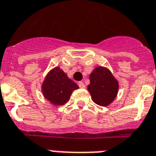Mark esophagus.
Segmentation results:
<instances>
[{"mask_svg": "<svg viewBox=\"0 0 156 156\" xmlns=\"http://www.w3.org/2000/svg\"><path fill=\"white\" fill-rule=\"evenodd\" d=\"M78 86L80 88H85V84L83 83V82H79L78 83Z\"/></svg>", "mask_w": 156, "mask_h": 156, "instance_id": "1", "label": "esophagus"}]
</instances>
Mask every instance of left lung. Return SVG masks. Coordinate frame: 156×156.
Here are the masks:
<instances>
[{
    "instance_id": "left-lung-1",
    "label": "left lung",
    "mask_w": 156,
    "mask_h": 156,
    "mask_svg": "<svg viewBox=\"0 0 156 156\" xmlns=\"http://www.w3.org/2000/svg\"><path fill=\"white\" fill-rule=\"evenodd\" d=\"M87 86L91 99L101 106H107L114 101L119 90L118 81L106 68L97 67L89 76Z\"/></svg>"
}]
</instances>
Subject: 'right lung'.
Segmentation results:
<instances>
[{
	"instance_id": "right-lung-1",
	"label": "right lung",
	"mask_w": 156,
	"mask_h": 156,
	"mask_svg": "<svg viewBox=\"0 0 156 156\" xmlns=\"http://www.w3.org/2000/svg\"><path fill=\"white\" fill-rule=\"evenodd\" d=\"M78 88V85L59 67L54 68L47 73L41 86L44 97L55 105L65 104L72 92Z\"/></svg>"
}]
</instances>
